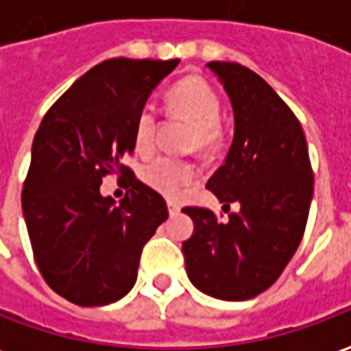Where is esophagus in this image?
<instances>
[{"mask_svg": "<svg viewBox=\"0 0 351 351\" xmlns=\"http://www.w3.org/2000/svg\"><path fill=\"white\" fill-rule=\"evenodd\" d=\"M167 207H169V215L173 217V215H178V210H180V207H178V203L176 201H167Z\"/></svg>", "mask_w": 351, "mask_h": 351, "instance_id": "1", "label": "esophagus"}]
</instances>
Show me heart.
Segmentation results:
<instances>
[{
  "label": "heart",
  "instance_id": "obj_1",
  "mask_svg": "<svg viewBox=\"0 0 351 351\" xmlns=\"http://www.w3.org/2000/svg\"><path fill=\"white\" fill-rule=\"evenodd\" d=\"M171 112L192 119L197 133L193 134L192 148L210 154L220 141V117L222 104L217 90L201 77H184L169 93ZM158 116L152 104H144L134 117L133 144L138 154H150L156 148ZM141 178L152 190L167 197H178L182 190L195 178L192 163L175 158H156L148 161L141 171Z\"/></svg>",
  "mask_w": 351,
  "mask_h": 351
}]
</instances>
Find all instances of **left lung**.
<instances>
[{"instance_id": "obj_1", "label": "left lung", "mask_w": 351, "mask_h": 351, "mask_svg": "<svg viewBox=\"0 0 351 351\" xmlns=\"http://www.w3.org/2000/svg\"><path fill=\"white\" fill-rule=\"evenodd\" d=\"M234 110V141L207 188L239 203L226 224L186 207L193 234L182 243L195 289L220 300H249L271 287L302 241L313 173L298 119L258 73L237 62H207Z\"/></svg>"}]
</instances>
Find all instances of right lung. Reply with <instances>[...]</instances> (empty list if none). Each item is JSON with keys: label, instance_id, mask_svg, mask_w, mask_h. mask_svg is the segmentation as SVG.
<instances>
[{"label": "right lung", "instance_id": "add662e5", "mask_svg": "<svg viewBox=\"0 0 351 351\" xmlns=\"http://www.w3.org/2000/svg\"><path fill=\"white\" fill-rule=\"evenodd\" d=\"M178 62H100L56 100L34 136L22 215L43 279L77 306L123 298L142 247L169 218L165 199L121 161L134 152L138 110ZM110 172L130 184L119 206L99 193Z\"/></svg>", "mask_w": 351, "mask_h": 351}]
</instances>
